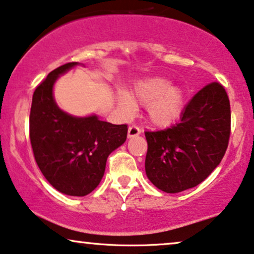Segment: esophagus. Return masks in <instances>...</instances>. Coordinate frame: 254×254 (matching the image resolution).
<instances>
[{"label": "esophagus", "instance_id": "obj_1", "mask_svg": "<svg viewBox=\"0 0 254 254\" xmlns=\"http://www.w3.org/2000/svg\"><path fill=\"white\" fill-rule=\"evenodd\" d=\"M140 133V129L137 127V125H131L129 127V130H127V137H136Z\"/></svg>", "mask_w": 254, "mask_h": 254}]
</instances>
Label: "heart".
I'll use <instances>...</instances> for the list:
<instances>
[{
    "label": "heart",
    "mask_w": 254,
    "mask_h": 254,
    "mask_svg": "<svg viewBox=\"0 0 254 254\" xmlns=\"http://www.w3.org/2000/svg\"><path fill=\"white\" fill-rule=\"evenodd\" d=\"M133 102L149 104V120L158 127H168L181 117L185 103V94L178 86H170L168 79L155 77L136 86ZM133 102L127 95H122L121 105L124 110H132Z\"/></svg>",
    "instance_id": "heart-1"
}]
</instances>
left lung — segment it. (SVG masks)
<instances>
[{
  "mask_svg": "<svg viewBox=\"0 0 254 254\" xmlns=\"http://www.w3.org/2000/svg\"><path fill=\"white\" fill-rule=\"evenodd\" d=\"M230 99L218 82L208 83L183 109L176 124L145 131L147 178L159 190L177 193L205 181L229 146Z\"/></svg>",
  "mask_w": 254,
  "mask_h": 254,
  "instance_id": "obj_1",
  "label": "left lung"
}]
</instances>
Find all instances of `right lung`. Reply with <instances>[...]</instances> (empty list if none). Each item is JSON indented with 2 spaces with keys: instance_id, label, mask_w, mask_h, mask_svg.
<instances>
[{
  "instance_id": "1",
  "label": "right lung",
  "mask_w": 254,
  "mask_h": 254,
  "mask_svg": "<svg viewBox=\"0 0 254 254\" xmlns=\"http://www.w3.org/2000/svg\"><path fill=\"white\" fill-rule=\"evenodd\" d=\"M77 64H63L36 86L29 136L35 160L47 181L62 193L83 197L98 186L108 156L127 139V125L99 121L97 116L73 117L57 107L54 83Z\"/></svg>"
}]
</instances>
